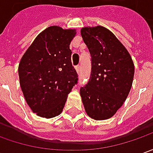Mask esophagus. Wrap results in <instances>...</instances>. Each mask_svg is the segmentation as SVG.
Wrapping results in <instances>:
<instances>
[{"instance_id":"1","label":"esophagus","mask_w":153,"mask_h":153,"mask_svg":"<svg viewBox=\"0 0 153 153\" xmlns=\"http://www.w3.org/2000/svg\"><path fill=\"white\" fill-rule=\"evenodd\" d=\"M75 70H76L77 74H79V72H80V66H76L75 67Z\"/></svg>"}]
</instances>
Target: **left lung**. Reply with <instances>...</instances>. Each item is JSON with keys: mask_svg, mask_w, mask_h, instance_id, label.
I'll use <instances>...</instances> for the list:
<instances>
[{"mask_svg": "<svg viewBox=\"0 0 153 153\" xmlns=\"http://www.w3.org/2000/svg\"><path fill=\"white\" fill-rule=\"evenodd\" d=\"M80 33L92 63L90 81L79 91L82 102L90 118L108 119L122 107L130 91L134 62L125 46L107 28L87 26Z\"/></svg>", "mask_w": 153, "mask_h": 153, "instance_id": "left-lung-1", "label": "left lung"}]
</instances>
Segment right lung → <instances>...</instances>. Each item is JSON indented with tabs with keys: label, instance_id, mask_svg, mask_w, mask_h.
<instances>
[{
	"label": "right lung",
	"instance_id": "add662e5",
	"mask_svg": "<svg viewBox=\"0 0 153 153\" xmlns=\"http://www.w3.org/2000/svg\"><path fill=\"white\" fill-rule=\"evenodd\" d=\"M75 29L50 26L36 36L19 65L20 87L27 104L41 118L58 116L77 83L69 45Z\"/></svg>",
	"mask_w": 153,
	"mask_h": 153
}]
</instances>
